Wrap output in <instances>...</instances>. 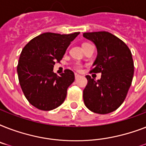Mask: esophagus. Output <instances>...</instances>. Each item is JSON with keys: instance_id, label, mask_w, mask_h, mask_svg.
<instances>
[{"instance_id": "obj_1", "label": "esophagus", "mask_w": 146, "mask_h": 146, "mask_svg": "<svg viewBox=\"0 0 146 146\" xmlns=\"http://www.w3.org/2000/svg\"><path fill=\"white\" fill-rule=\"evenodd\" d=\"M80 76V75H79V74H77V73H75V78L76 79H77V78H79Z\"/></svg>"}]
</instances>
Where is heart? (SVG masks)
<instances>
[{
	"label": "heart",
	"instance_id": "obj_1",
	"mask_svg": "<svg viewBox=\"0 0 146 146\" xmlns=\"http://www.w3.org/2000/svg\"><path fill=\"white\" fill-rule=\"evenodd\" d=\"M81 67H82V66H81L80 64H76V65L75 66V68L76 69V70H80V69H81Z\"/></svg>",
	"mask_w": 146,
	"mask_h": 146
}]
</instances>
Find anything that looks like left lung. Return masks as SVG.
I'll return each mask as SVG.
<instances>
[{
  "label": "left lung",
  "instance_id": "obj_1",
  "mask_svg": "<svg viewBox=\"0 0 146 146\" xmlns=\"http://www.w3.org/2000/svg\"><path fill=\"white\" fill-rule=\"evenodd\" d=\"M83 37L96 44L98 55L92 73H101L96 81L87 75L83 90L85 105L100 114L115 111L124 102L132 84L134 64L132 54L122 40L108 32L83 33Z\"/></svg>",
  "mask_w": 146,
  "mask_h": 146
}]
</instances>
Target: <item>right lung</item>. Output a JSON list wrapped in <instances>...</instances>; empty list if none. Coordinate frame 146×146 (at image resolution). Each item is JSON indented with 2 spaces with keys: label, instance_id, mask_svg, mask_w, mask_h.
<instances>
[{
  "label": "right lung",
  "instance_id": "obj_1",
  "mask_svg": "<svg viewBox=\"0 0 146 146\" xmlns=\"http://www.w3.org/2000/svg\"><path fill=\"white\" fill-rule=\"evenodd\" d=\"M79 34L43 33L22 50L17 66L19 84L26 99L36 108L50 111L64 102L67 89L75 80L74 73L66 70L57 76L53 69Z\"/></svg>",
  "mask_w": 146,
  "mask_h": 146
}]
</instances>
